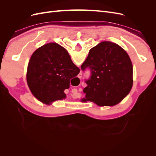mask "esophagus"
Masks as SVG:
<instances>
[{
	"label": "esophagus",
	"instance_id": "34e87169",
	"mask_svg": "<svg viewBox=\"0 0 156 156\" xmlns=\"http://www.w3.org/2000/svg\"><path fill=\"white\" fill-rule=\"evenodd\" d=\"M81 77H82V73H80L78 75V77H79V78H81Z\"/></svg>",
	"mask_w": 156,
	"mask_h": 156
}]
</instances>
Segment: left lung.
<instances>
[{"label":"left lung","mask_w":156,"mask_h":156,"mask_svg":"<svg viewBox=\"0 0 156 156\" xmlns=\"http://www.w3.org/2000/svg\"><path fill=\"white\" fill-rule=\"evenodd\" d=\"M89 69L90 76L83 101L99 106L118 104L129 94L133 85V66L126 52L111 41H103L89 51L81 69Z\"/></svg>","instance_id":"left-lung-1"}]
</instances>
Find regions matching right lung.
I'll return each instance as SVG.
<instances>
[{
	"label": "right lung",
	"instance_id": "add662e5",
	"mask_svg": "<svg viewBox=\"0 0 156 156\" xmlns=\"http://www.w3.org/2000/svg\"><path fill=\"white\" fill-rule=\"evenodd\" d=\"M79 72L67 51L57 44L50 43L32 54L28 65L27 81L33 95L49 104L66 98L64 90L69 88L70 79Z\"/></svg>",
	"mask_w": 156,
	"mask_h": 156
}]
</instances>
